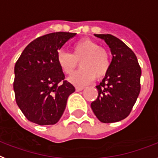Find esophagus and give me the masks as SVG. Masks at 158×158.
<instances>
[{
	"mask_svg": "<svg viewBox=\"0 0 158 158\" xmlns=\"http://www.w3.org/2000/svg\"><path fill=\"white\" fill-rule=\"evenodd\" d=\"M84 89L83 86H76V90L77 91H81V90H82Z\"/></svg>",
	"mask_w": 158,
	"mask_h": 158,
	"instance_id": "obj_1",
	"label": "esophagus"
}]
</instances>
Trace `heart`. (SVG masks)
<instances>
[{"instance_id":"heart-1","label":"heart","mask_w":158,"mask_h":158,"mask_svg":"<svg viewBox=\"0 0 158 158\" xmlns=\"http://www.w3.org/2000/svg\"><path fill=\"white\" fill-rule=\"evenodd\" d=\"M81 61V70L72 74L68 81L73 85H84L95 80H102L110 68L108 52L90 39H83L73 46V53L61 51L57 55V63L62 72L70 75Z\"/></svg>"}]
</instances>
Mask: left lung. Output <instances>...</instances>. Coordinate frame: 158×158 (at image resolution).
I'll return each mask as SVG.
<instances>
[{
	"mask_svg": "<svg viewBox=\"0 0 158 158\" xmlns=\"http://www.w3.org/2000/svg\"><path fill=\"white\" fill-rule=\"evenodd\" d=\"M95 36L106 41L113 57L109 73L96 85L98 97L90 106L101 122L114 123L128 117L136 102L141 68L134 52L118 38L108 34Z\"/></svg>",
	"mask_w": 158,
	"mask_h": 158,
	"instance_id": "1",
	"label": "left lung"
}]
</instances>
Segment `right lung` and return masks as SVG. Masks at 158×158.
<instances>
[{"label": "right lung", "mask_w": 158, "mask_h": 158, "mask_svg": "<svg viewBox=\"0 0 158 158\" xmlns=\"http://www.w3.org/2000/svg\"><path fill=\"white\" fill-rule=\"evenodd\" d=\"M75 33H51L37 38L22 52L15 66L16 103L32 123L55 124L62 117L75 87L57 63L58 50Z\"/></svg>", "instance_id": "add662e5"}]
</instances>
